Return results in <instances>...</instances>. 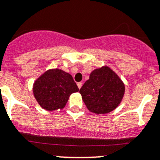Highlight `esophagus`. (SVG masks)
Returning a JSON list of instances; mask_svg holds the SVG:
<instances>
[{
	"mask_svg": "<svg viewBox=\"0 0 160 160\" xmlns=\"http://www.w3.org/2000/svg\"><path fill=\"white\" fill-rule=\"evenodd\" d=\"M82 85H83V83H82L81 82H79V83H77V86H78L79 89H80V88H81Z\"/></svg>",
	"mask_w": 160,
	"mask_h": 160,
	"instance_id": "34e87169",
	"label": "esophagus"
}]
</instances>
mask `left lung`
Returning a JSON list of instances; mask_svg holds the SVG:
<instances>
[{"instance_id": "1", "label": "left lung", "mask_w": 160, "mask_h": 160, "mask_svg": "<svg viewBox=\"0 0 160 160\" xmlns=\"http://www.w3.org/2000/svg\"><path fill=\"white\" fill-rule=\"evenodd\" d=\"M80 93L88 110L96 114H107L122 101L125 85L114 72L104 67L90 73Z\"/></svg>"}]
</instances>
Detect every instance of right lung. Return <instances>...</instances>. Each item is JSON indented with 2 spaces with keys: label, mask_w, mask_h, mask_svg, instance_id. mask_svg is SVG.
I'll use <instances>...</instances> for the list:
<instances>
[{
  "label": "right lung",
  "mask_w": 160,
  "mask_h": 160,
  "mask_svg": "<svg viewBox=\"0 0 160 160\" xmlns=\"http://www.w3.org/2000/svg\"><path fill=\"white\" fill-rule=\"evenodd\" d=\"M79 90L72 76L61 70H50L34 83L33 92L38 104L47 111L65 107L71 93Z\"/></svg>",
  "instance_id": "right-lung-1"
}]
</instances>
